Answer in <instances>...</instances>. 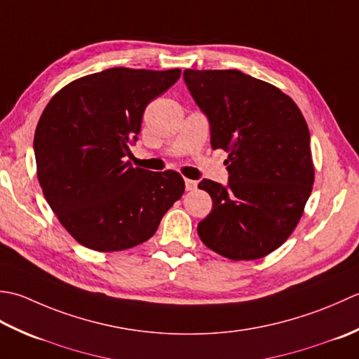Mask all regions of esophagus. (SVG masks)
Returning a JSON list of instances; mask_svg holds the SVG:
<instances>
[{
	"label": "esophagus",
	"mask_w": 359,
	"mask_h": 359,
	"mask_svg": "<svg viewBox=\"0 0 359 359\" xmlns=\"http://www.w3.org/2000/svg\"><path fill=\"white\" fill-rule=\"evenodd\" d=\"M196 186H198V182H196V181L186 180V190H189V192H192V190H195Z\"/></svg>",
	"instance_id": "34e87169"
}]
</instances>
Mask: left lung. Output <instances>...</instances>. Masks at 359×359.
Masks as SVG:
<instances>
[{
  "label": "left lung",
  "instance_id": "obj_1",
  "mask_svg": "<svg viewBox=\"0 0 359 359\" xmlns=\"http://www.w3.org/2000/svg\"><path fill=\"white\" fill-rule=\"evenodd\" d=\"M184 82L210 123L212 149L228 153V186L203 180L212 210L198 224L209 250L255 260L282 246L314 182L310 131L279 88L237 69H186Z\"/></svg>",
  "mask_w": 359,
  "mask_h": 359
}]
</instances>
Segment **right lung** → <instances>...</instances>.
I'll return each mask as SVG.
<instances>
[{
    "label": "right lung",
    "instance_id": "1",
    "mask_svg": "<svg viewBox=\"0 0 359 359\" xmlns=\"http://www.w3.org/2000/svg\"><path fill=\"white\" fill-rule=\"evenodd\" d=\"M180 76L181 69H105L72 80L43 109L34 135L36 178L80 245L99 252L141 245L184 194L178 172L127 161L145 107Z\"/></svg>",
    "mask_w": 359,
    "mask_h": 359
}]
</instances>
